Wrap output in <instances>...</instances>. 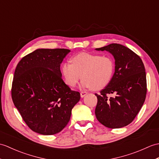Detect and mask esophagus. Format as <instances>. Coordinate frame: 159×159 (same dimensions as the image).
Here are the masks:
<instances>
[{
	"mask_svg": "<svg viewBox=\"0 0 159 159\" xmlns=\"http://www.w3.org/2000/svg\"><path fill=\"white\" fill-rule=\"evenodd\" d=\"M87 94V92L86 91H81L80 92V97L81 98H83L85 96V95Z\"/></svg>",
	"mask_w": 159,
	"mask_h": 159,
	"instance_id": "1",
	"label": "esophagus"
}]
</instances>
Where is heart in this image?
<instances>
[{
	"label": "heart",
	"mask_w": 159,
	"mask_h": 159,
	"mask_svg": "<svg viewBox=\"0 0 159 159\" xmlns=\"http://www.w3.org/2000/svg\"><path fill=\"white\" fill-rule=\"evenodd\" d=\"M72 63L61 66V73L66 84L74 87L80 78L82 87L99 90L111 81L115 69L113 59L109 55L80 53L72 57Z\"/></svg>",
	"instance_id": "obj_1"
}]
</instances>
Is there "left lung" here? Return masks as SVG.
Instances as JSON below:
<instances>
[{"label": "left lung", "instance_id": "obj_1", "mask_svg": "<svg viewBox=\"0 0 159 159\" xmlns=\"http://www.w3.org/2000/svg\"><path fill=\"white\" fill-rule=\"evenodd\" d=\"M96 50H106L112 54L115 72L108 85L100 93L95 94L98 98L95 116L106 127L127 126L134 120L145 101L147 84L144 65L139 55L120 44H110Z\"/></svg>", "mask_w": 159, "mask_h": 159}]
</instances>
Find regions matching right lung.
<instances>
[{
	"label": "right lung",
	"mask_w": 159,
	"mask_h": 159,
	"mask_svg": "<svg viewBox=\"0 0 159 159\" xmlns=\"http://www.w3.org/2000/svg\"><path fill=\"white\" fill-rule=\"evenodd\" d=\"M66 49H39L22 57L14 73L11 87L13 104L33 131L42 135L60 132L80 100L61 78L60 64Z\"/></svg>",
	"instance_id": "1"
}]
</instances>
